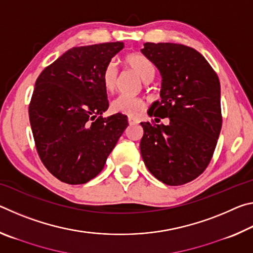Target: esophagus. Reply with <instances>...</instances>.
I'll return each mask as SVG.
<instances>
[{
    "mask_svg": "<svg viewBox=\"0 0 253 253\" xmlns=\"http://www.w3.org/2000/svg\"><path fill=\"white\" fill-rule=\"evenodd\" d=\"M128 123H129V125H137V124L139 123V121L134 117H128Z\"/></svg>",
    "mask_w": 253,
    "mask_h": 253,
    "instance_id": "34e87169",
    "label": "esophagus"
}]
</instances>
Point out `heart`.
<instances>
[{"label": "heart", "mask_w": 253, "mask_h": 253, "mask_svg": "<svg viewBox=\"0 0 253 253\" xmlns=\"http://www.w3.org/2000/svg\"><path fill=\"white\" fill-rule=\"evenodd\" d=\"M123 62L134 70L140 78L149 80L155 74V67L151 60L139 53H128L123 58ZM101 81L107 91L113 92L118 85V70L113 61L107 63L101 72ZM111 110L116 114H123L126 116L136 117L146 108V102L139 97H131L122 95L114 99L110 105Z\"/></svg>", "instance_id": "b5f03b06"}]
</instances>
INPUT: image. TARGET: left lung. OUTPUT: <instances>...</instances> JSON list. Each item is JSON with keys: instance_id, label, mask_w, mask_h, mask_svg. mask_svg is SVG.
<instances>
[{"instance_id": "left-lung-1", "label": "left lung", "mask_w": 253, "mask_h": 253, "mask_svg": "<svg viewBox=\"0 0 253 253\" xmlns=\"http://www.w3.org/2000/svg\"><path fill=\"white\" fill-rule=\"evenodd\" d=\"M142 52L162 75V100L154 102L149 115L169 117V123H140V154L157 179L183 185L204 172L216 147L222 127L219 77L191 46L147 42Z\"/></svg>"}]
</instances>
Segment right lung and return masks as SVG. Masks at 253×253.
Returning <instances> with one entry per match:
<instances>
[{
  "label": "right lung",
  "mask_w": 253,
  "mask_h": 253,
  "mask_svg": "<svg viewBox=\"0 0 253 253\" xmlns=\"http://www.w3.org/2000/svg\"><path fill=\"white\" fill-rule=\"evenodd\" d=\"M124 42L76 46L45 67L29 105L34 144L45 169L67 184H84L104 169L128 126L108 109L101 72Z\"/></svg>",
  "instance_id": "obj_1"
}]
</instances>
